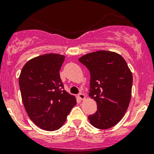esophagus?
<instances>
[{
    "mask_svg": "<svg viewBox=\"0 0 154 154\" xmlns=\"http://www.w3.org/2000/svg\"><path fill=\"white\" fill-rule=\"evenodd\" d=\"M77 97H78V98L80 99V100H84V99L86 98V96L83 94H82V93H80V94L77 95Z\"/></svg>",
    "mask_w": 154,
    "mask_h": 154,
    "instance_id": "esophagus-1",
    "label": "esophagus"
}]
</instances>
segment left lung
I'll list each match as a JSON object with an SVG mask.
<instances>
[{"instance_id": "obj_1", "label": "left lung", "mask_w": 154, "mask_h": 154, "mask_svg": "<svg viewBox=\"0 0 154 154\" xmlns=\"http://www.w3.org/2000/svg\"><path fill=\"white\" fill-rule=\"evenodd\" d=\"M90 73L89 97L97 110L88 116L90 124L98 129L117 125L127 112L131 99L133 75L125 59L117 53L98 51L79 59Z\"/></svg>"}]
</instances>
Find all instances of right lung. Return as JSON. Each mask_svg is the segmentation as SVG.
Here are the masks:
<instances>
[{
	"mask_svg": "<svg viewBox=\"0 0 154 154\" xmlns=\"http://www.w3.org/2000/svg\"><path fill=\"white\" fill-rule=\"evenodd\" d=\"M65 56L48 54L31 59L19 76L21 98L27 115L39 128L58 130L77 103L63 88L60 71Z\"/></svg>",
	"mask_w": 154,
	"mask_h": 154,
	"instance_id": "obj_1",
	"label": "right lung"
}]
</instances>
